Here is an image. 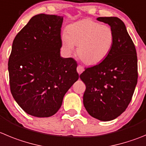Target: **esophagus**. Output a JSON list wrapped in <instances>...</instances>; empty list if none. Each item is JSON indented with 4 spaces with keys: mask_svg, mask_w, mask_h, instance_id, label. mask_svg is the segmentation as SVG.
Returning <instances> with one entry per match:
<instances>
[{
    "mask_svg": "<svg viewBox=\"0 0 146 146\" xmlns=\"http://www.w3.org/2000/svg\"><path fill=\"white\" fill-rule=\"evenodd\" d=\"M84 70H85V69H84V67L82 66H81V65H78V66H77V71L80 74H82V72H84Z\"/></svg>",
    "mask_w": 146,
    "mask_h": 146,
    "instance_id": "1",
    "label": "esophagus"
}]
</instances>
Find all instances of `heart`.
<instances>
[{
	"mask_svg": "<svg viewBox=\"0 0 146 146\" xmlns=\"http://www.w3.org/2000/svg\"><path fill=\"white\" fill-rule=\"evenodd\" d=\"M114 40L115 35L111 27L88 18L69 25L66 33L61 36L64 50L69 54L74 50V46H78L77 56L89 66L105 61L113 49Z\"/></svg>",
	"mask_w": 146,
	"mask_h": 146,
	"instance_id": "heart-1",
	"label": "heart"
}]
</instances>
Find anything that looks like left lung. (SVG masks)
Segmentation results:
<instances>
[{
  "label": "left lung",
  "mask_w": 146,
  "mask_h": 146,
  "mask_svg": "<svg viewBox=\"0 0 146 146\" xmlns=\"http://www.w3.org/2000/svg\"><path fill=\"white\" fill-rule=\"evenodd\" d=\"M115 35L113 48L102 63L86 68L80 75L86 85L83 96L85 109L91 117L111 121L126 110L137 82V58L126 27L117 17H98Z\"/></svg>",
  "instance_id": "left-lung-1"
}]
</instances>
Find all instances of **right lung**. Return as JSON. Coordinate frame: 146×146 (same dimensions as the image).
Returning <instances> with one entry per match:
<instances>
[{"instance_id":"1","label":"right lung","mask_w":146,"mask_h":146,"mask_svg":"<svg viewBox=\"0 0 146 146\" xmlns=\"http://www.w3.org/2000/svg\"><path fill=\"white\" fill-rule=\"evenodd\" d=\"M63 17L34 16L16 35L8 69L11 94L27 113H56L68 90L78 80L77 61L60 56Z\"/></svg>"}]
</instances>
